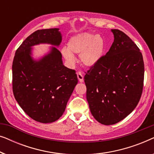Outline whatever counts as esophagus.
Wrapping results in <instances>:
<instances>
[{"instance_id":"obj_1","label":"esophagus","mask_w":154,"mask_h":154,"mask_svg":"<svg viewBox=\"0 0 154 154\" xmlns=\"http://www.w3.org/2000/svg\"><path fill=\"white\" fill-rule=\"evenodd\" d=\"M77 77H78V79H79V82H81V83H83V81H84V77H83V74L81 72H79L77 73Z\"/></svg>"}]
</instances>
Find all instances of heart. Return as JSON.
I'll return each instance as SVG.
<instances>
[{"label":"heart","instance_id":"obj_1","mask_svg":"<svg viewBox=\"0 0 154 154\" xmlns=\"http://www.w3.org/2000/svg\"><path fill=\"white\" fill-rule=\"evenodd\" d=\"M105 48L104 38L100 35L82 33L72 36L67 43V48L61 50L63 57L69 65L75 64L76 60L73 54H80V61L84 66L92 67L100 62Z\"/></svg>","mask_w":154,"mask_h":154}]
</instances>
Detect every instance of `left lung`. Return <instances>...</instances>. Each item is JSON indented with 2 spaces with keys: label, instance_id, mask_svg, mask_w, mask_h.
Masks as SVG:
<instances>
[{
  "label": "left lung",
  "instance_id": "8db88e82",
  "mask_svg": "<svg viewBox=\"0 0 154 154\" xmlns=\"http://www.w3.org/2000/svg\"><path fill=\"white\" fill-rule=\"evenodd\" d=\"M114 41L109 52L85 73L86 97L99 123H119L135 109L142 96L144 64L142 54L125 33L111 29Z\"/></svg>",
  "mask_w": 154,
  "mask_h": 154
}]
</instances>
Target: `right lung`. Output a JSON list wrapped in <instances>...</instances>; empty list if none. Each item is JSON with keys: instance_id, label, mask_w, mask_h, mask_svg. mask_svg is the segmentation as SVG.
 Listing matches in <instances>:
<instances>
[{"instance_id": "add662e5", "label": "right lung", "mask_w": 154, "mask_h": 154, "mask_svg": "<svg viewBox=\"0 0 154 154\" xmlns=\"http://www.w3.org/2000/svg\"><path fill=\"white\" fill-rule=\"evenodd\" d=\"M62 42L59 29L37 30L16 50L12 62V90L25 113L35 121L52 123L62 116L78 83L75 71L63 64L57 48ZM54 45L39 60L32 57V47Z\"/></svg>"}]
</instances>
